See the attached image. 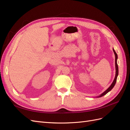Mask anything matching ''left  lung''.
I'll use <instances>...</instances> for the list:
<instances>
[{"label":"left lung","mask_w":130,"mask_h":130,"mask_svg":"<svg viewBox=\"0 0 130 130\" xmlns=\"http://www.w3.org/2000/svg\"><path fill=\"white\" fill-rule=\"evenodd\" d=\"M113 52H114V53H115V66H116V76H115V79H114L111 85L107 89H106L104 92H103L101 94H100L99 96H97V98H100V97H101V96H103L106 95V94H107L108 92H109V91H111L112 89L114 87V86H115V85H116V81H117V78L118 76V64H117L118 55H117V54L115 52V50H114V49H113Z\"/></svg>","instance_id":"8db88e82"}]
</instances>
